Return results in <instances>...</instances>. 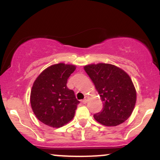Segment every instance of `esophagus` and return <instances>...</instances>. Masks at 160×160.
<instances>
[{
	"instance_id": "obj_1",
	"label": "esophagus",
	"mask_w": 160,
	"mask_h": 160,
	"mask_svg": "<svg viewBox=\"0 0 160 160\" xmlns=\"http://www.w3.org/2000/svg\"><path fill=\"white\" fill-rule=\"evenodd\" d=\"M88 100H89V97L86 96L85 98H84L83 100H82V103H83V104H86V103H87Z\"/></svg>"
}]
</instances>
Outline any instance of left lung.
I'll use <instances>...</instances> for the list:
<instances>
[{
    "instance_id": "1",
    "label": "left lung",
    "mask_w": 160,
    "mask_h": 160,
    "mask_svg": "<svg viewBox=\"0 0 160 160\" xmlns=\"http://www.w3.org/2000/svg\"><path fill=\"white\" fill-rule=\"evenodd\" d=\"M83 68L103 102L102 111L93 116L95 120L106 126L124 122L132 113L137 97L128 74L111 64H91Z\"/></svg>"
}]
</instances>
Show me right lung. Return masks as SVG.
<instances>
[{
  "mask_svg": "<svg viewBox=\"0 0 160 160\" xmlns=\"http://www.w3.org/2000/svg\"><path fill=\"white\" fill-rule=\"evenodd\" d=\"M74 65L58 63L43 70L33 83L30 102L34 115L40 122L53 128L65 126L74 118L80 102L67 87Z\"/></svg>",
  "mask_w": 160,
  "mask_h": 160,
  "instance_id": "add662e5",
  "label": "right lung"
}]
</instances>
